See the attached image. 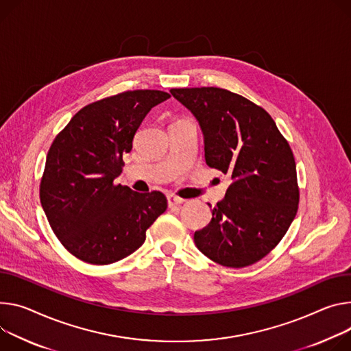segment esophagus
I'll return each mask as SVG.
<instances>
[{
	"mask_svg": "<svg viewBox=\"0 0 351 351\" xmlns=\"http://www.w3.org/2000/svg\"><path fill=\"white\" fill-rule=\"evenodd\" d=\"M183 202H184L183 199H180V197L175 196V195H169V196H168V206H169L171 208H172V207H176V206H180Z\"/></svg>",
	"mask_w": 351,
	"mask_h": 351,
	"instance_id": "esophagus-1",
	"label": "esophagus"
}]
</instances>
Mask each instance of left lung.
Masks as SVG:
<instances>
[{
    "label": "left lung",
    "mask_w": 351,
    "mask_h": 351,
    "mask_svg": "<svg viewBox=\"0 0 351 351\" xmlns=\"http://www.w3.org/2000/svg\"><path fill=\"white\" fill-rule=\"evenodd\" d=\"M171 93L199 120L207 165L232 179L224 200L213 207L210 224L195 232L197 249L227 267L259 262L282 239L298 210L289 141L263 108L238 93L215 86Z\"/></svg>",
    "instance_id": "left-lung-1"
}]
</instances>
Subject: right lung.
I'll return each instance as SVG.
<instances>
[{
	"label": "right lung",
	"mask_w": 351,
	"mask_h": 351,
	"mask_svg": "<svg viewBox=\"0 0 351 351\" xmlns=\"http://www.w3.org/2000/svg\"><path fill=\"white\" fill-rule=\"evenodd\" d=\"M171 95L125 90L84 106L54 138L40 203L61 245L82 262L110 265L136 252L167 207L161 192L114 184L147 113Z\"/></svg>",
	"instance_id": "add662e5"
}]
</instances>
